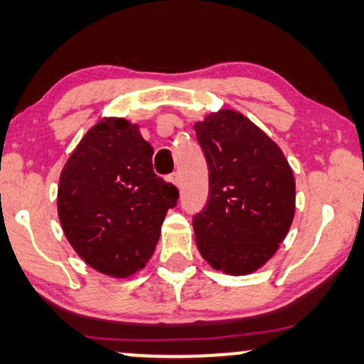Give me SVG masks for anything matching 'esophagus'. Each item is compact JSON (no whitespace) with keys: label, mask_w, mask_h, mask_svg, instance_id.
Wrapping results in <instances>:
<instances>
[{"label":"esophagus","mask_w":364,"mask_h":364,"mask_svg":"<svg viewBox=\"0 0 364 364\" xmlns=\"http://www.w3.org/2000/svg\"><path fill=\"white\" fill-rule=\"evenodd\" d=\"M169 181H171L173 185L178 186V188H179V185H181V179H179V174L178 173H173L171 176H169Z\"/></svg>","instance_id":"esophagus-1"}]
</instances>
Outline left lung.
<instances>
[{"mask_svg":"<svg viewBox=\"0 0 364 364\" xmlns=\"http://www.w3.org/2000/svg\"><path fill=\"white\" fill-rule=\"evenodd\" d=\"M210 195L193 218L200 254L215 270L248 275L287 237L296 215V179L282 149L250 119L220 109L195 122Z\"/></svg>","mask_w":364,"mask_h":364,"instance_id":"obj_1","label":"left lung"}]
</instances>
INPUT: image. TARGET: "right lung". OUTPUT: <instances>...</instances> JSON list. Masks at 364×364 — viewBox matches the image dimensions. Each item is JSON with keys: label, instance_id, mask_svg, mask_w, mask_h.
Returning a JSON list of instances; mask_svg holds the SVG:
<instances>
[{"label": "right lung", "instance_id": "1", "mask_svg": "<svg viewBox=\"0 0 364 364\" xmlns=\"http://www.w3.org/2000/svg\"><path fill=\"white\" fill-rule=\"evenodd\" d=\"M139 124L102 117L60 173L57 210L68 243L97 272L126 279L144 269L178 190L153 171Z\"/></svg>", "mask_w": 364, "mask_h": 364}]
</instances>
